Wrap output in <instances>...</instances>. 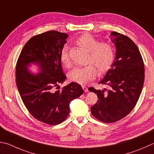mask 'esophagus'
I'll list each match as a JSON object with an SVG mask.
<instances>
[{
    "mask_svg": "<svg viewBox=\"0 0 154 154\" xmlns=\"http://www.w3.org/2000/svg\"><path fill=\"white\" fill-rule=\"evenodd\" d=\"M82 88L83 89V91H84L85 92H88V88L85 85H82Z\"/></svg>",
    "mask_w": 154,
    "mask_h": 154,
    "instance_id": "1",
    "label": "esophagus"
}]
</instances>
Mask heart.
Masks as SVG:
<instances>
[{"label":"heart","mask_w":154,"mask_h":154,"mask_svg":"<svg viewBox=\"0 0 154 154\" xmlns=\"http://www.w3.org/2000/svg\"><path fill=\"white\" fill-rule=\"evenodd\" d=\"M76 44L88 52L87 63L89 65L77 66L69 72L68 77L71 82L79 84H85L96 77V68L97 71L102 73L110 67L114 59V50L110 44L99 43L96 38L89 33H83L80 35L77 39ZM60 60L66 67H69L71 65L70 58L66 48H64L61 51Z\"/></svg>","instance_id":"heart-1"}]
</instances>
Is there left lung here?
<instances>
[{"label": "left lung", "instance_id": "8db88e82", "mask_svg": "<svg viewBox=\"0 0 154 154\" xmlns=\"http://www.w3.org/2000/svg\"><path fill=\"white\" fill-rule=\"evenodd\" d=\"M110 38L116 48L115 57L111 68L99 83L108 85L97 90L98 100L91 108L93 116L104 122H114L124 118L135 107L143 89L145 70L140 52L131 39L113 32Z\"/></svg>", "mask_w": 154, "mask_h": 154}]
</instances>
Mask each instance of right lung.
<instances>
[{"mask_svg":"<svg viewBox=\"0 0 154 154\" xmlns=\"http://www.w3.org/2000/svg\"><path fill=\"white\" fill-rule=\"evenodd\" d=\"M68 36L57 31L33 36L25 44L16 65V85L24 105L35 119L50 125L65 121L70 102L83 94L75 82L57 89L66 79L60 53ZM32 65L37 66L38 73L30 71Z\"/></svg>","mask_w":154,"mask_h":154,"instance_id":"add662e5","label":"right lung"}]
</instances>
